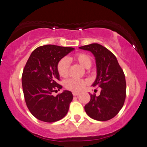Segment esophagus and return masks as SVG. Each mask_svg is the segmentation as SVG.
I'll return each instance as SVG.
<instances>
[{
  "label": "esophagus",
  "mask_w": 147,
  "mask_h": 147,
  "mask_svg": "<svg viewBox=\"0 0 147 147\" xmlns=\"http://www.w3.org/2000/svg\"><path fill=\"white\" fill-rule=\"evenodd\" d=\"M73 96H77V95H78L79 94V92H73Z\"/></svg>",
  "instance_id": "obj_1"
}]
</instances>
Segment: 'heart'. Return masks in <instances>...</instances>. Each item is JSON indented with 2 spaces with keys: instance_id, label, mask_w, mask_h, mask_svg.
<instances>
[{
  "instance_id": "obj_1",
  "label": "heart",
  "mask_w": 147,
  "mask_h": 147,
  "mask_svg": "<svg viewBox=\"0 0 147 147\" xmlns=\"http://www.w3.org/2000/svg\"><path fill=\"white\" fill-rule=\"evenodd\" d=\"M74 59L84 69H88L91 67L92 61L91 57L86 53H78L74 57ZM69 60L67 58H63L59 61L57 65V71L59 75L62 77H67L69 74ZM88 83L87 80L84 79L69 78L65 80L64 85L67 89L74 92H78L83 89Z\"/></svg>"
}]
</instances>
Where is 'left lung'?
I'll return each mask as SVG.
<instances>
[{
  "label": "left lung",
  "mask_w": 147,
  "mask_h": 147,
  "mask_svg": "<svg viewBox=\"0 0 147 147\" xmlns=\"http://www.w3.org/2000/svg\"><path fill=\"white\" fill-rule=\"evenodd\" d=\"M79 49L90 51L94 56L96 77L92 86L101 88L98 96L90 94V100L84 106V110L92 119L108 121L119 113L125 102L127 86L125 74L115 56L105 47L92 43Z\"/></svg>",
  "instance_id": "8db88e82"
}]
</instances>
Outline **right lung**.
<instances>
[{
    "mask_svg": "<svg viewBox=\"0 0 147 147\" xmlns=\"http://www.w3.org/2000/svg\"><path fill=\"white\" fill-rule=\"evenodd\" d=\"M74 50L72 47L47 45L31 53L22 75V85L28 110L37 119L53 123L65 117L73 100L69 90L54 96L62 86L57 83L60 75L57 65L61 59Z\"/></svg>",
    "mask_w": 147,
    "mask_h": 147,
    "instance_id": "1",
    "label": "right lung"
}]
</instances>
